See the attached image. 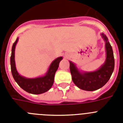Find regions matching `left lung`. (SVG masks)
<instances>
[{"label": "left lung", "mask_w": 123, "mask_h": 123, "mask_svg": "<svg viewBox=\"0 0 123 123\" xmlns=\"http://www.w3.org/2000/svg\"><path fill=\"white\" fill-rule=\"evenodd\" d=\"M105 42L106 59L105 63L95 71H80L76 64L69 62V69L72 80L77 87L87 91H94L102 87L110 78L115 67V59L112 47L108 38L104 33L101 34Z\"/></svg>", "instance_id": "8db88e82"}]
</instances>
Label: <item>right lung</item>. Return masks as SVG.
Wrapping results in <instances>:
<instances>
[{
  "label": "right lung",
  "instance_id": "right-lung-1",
  "mask_svg": "<svg viewBox=\"0 0 123 123\" xmlns=\"http://www.w3.org/2000/svg\"><path fill=\"white\" fill-rule=\"evenodd\" d=\"M18 41V37L13 44L10 57L11 71L15 81L24 91L30 94H41L48 91L54 84L55 74L63 57L60 56L54 60L50 65L48 70L44 76L35 78H25L18 73L15 65V51Z\"/></svg>",
  "mask_w": 123,
  "mask_h": 123
}]
</instances>
